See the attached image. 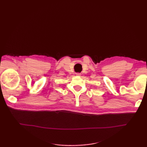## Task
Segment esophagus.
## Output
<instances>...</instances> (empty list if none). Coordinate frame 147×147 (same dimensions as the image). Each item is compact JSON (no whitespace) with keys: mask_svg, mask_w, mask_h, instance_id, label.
<instances>
[{"mask_svg":"<svg viewBox=\"0 0 147 147\" xmlns=\"http://www.w3.org/2000/svg\"><path fill=\"white\" fill-rule=\"evenodd\" d=\"M76 75H77V76H80L81 75V74H80V73H77V74H76Z\"/></svg>","mask_w":147,"mask_h":147,"instance_id":"esophagus-1","label":"esophagus"}]
</instances>
